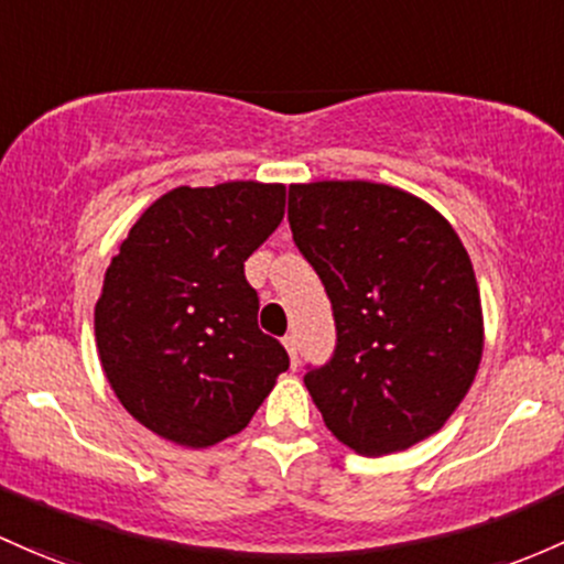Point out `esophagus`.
Wrapping results in <instances>:
<instances>
[{
    "instance_id": "1",
    "label": "esophagus",
    "mask_w": 564,
    "mask_h": 564,
    "mask_svg": "<svg viewBox=\"0 0 564 564\" xmlns=\"http://www.w3.org/2000/svg\"><path fill=\"white\" fill-rule=\"evenodd\" d=\"M283 348H286L289 358H292V367H296V361H300V345H296L294 334H286V337H283Z\"/></svg>"
}]
</instances>
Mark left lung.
I'll return each mask as SVG.
<instances>
[{
	"label": "left lung",
	"instance_id": "obj_1",
	"mask_svg": "<svg viewBox=\"0 0 564 564\" xmlns=\"http://www.w3.org/2000/svg\"><path fill=\"white\" fill-rule=\"evenodd\" d=\"M289 225L332 300L337 348L305 386L358 455L410 449L442 429L485 350L474 264L447 219L391 184L289 187Z\"/></svg>",
	"mask_w": 564,
	"mask_h": 564
}]
</instances>
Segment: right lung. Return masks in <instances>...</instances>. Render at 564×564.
<instances>
[{"instance_id":"1","label":"right lung","mask_w":564,"mask_h":564,"mask_svg":"<svg viewBox=\"0 0 564 564\" xmlns=\"http://www.w3.org/2000/svg\"><path fill=\"white\" fill-rule=\"evenodd\" d=\"M286 187H176L120 240L96 302V348L120 404L182 447H214L249 425L289 369L257 326L243 262L281 225Z\"/></svg>"}]
</instances>
